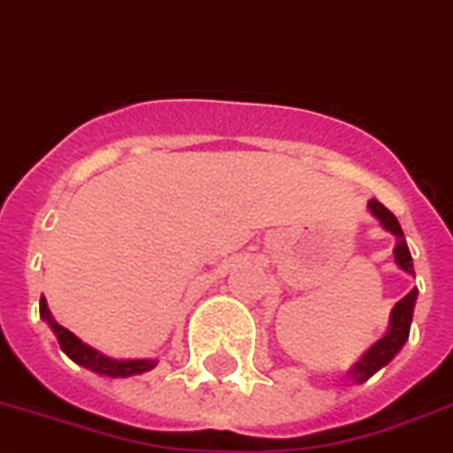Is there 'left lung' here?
I'll return each mask as SVG.
<instances>
[{"label":"left lung","instance_id":"1","mask_svg":"<svg viewBox=\"0 0 453 453\" xmlns=\"http://www.w3.org/2000/svg\"><path fill=\"white\" fill-rule=\"evenodd\" d=\"M370 212L375 214L380 224H382L384 229L389 231L396 236V248H394V260L399 265L401 270L408 272V274H416L413 272V257L408 253L406 239H403V231H401L399 219L394 217L382 203H377V200H370L368 203ZM418 298V288H411L403 298H401L399 303L394 305L392 318H389V332L375 343V346H370L365 356L349 370V377H351L353 382H365L370 377L375 375L377 370L384 368L389 360L401 351V346L408 342V332H411V319H413V305H416Z\"/></svg>","mask_w":453,"mask_h":453}]
</instances>
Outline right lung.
Returning <instances> with one entry per match:
<instances>
[{
	"instance_id": "1",
	"label": "right lung",
	"mask_w": 453,
	"mask_h": 453,
	"mask_svg": "<svg viewBox=\"0 0 453 453\" xmlns=\"http://www.w3.org/2000/svg\"><path fill=\"white\" fill-rule=\"evenodd\" d=\"M40 318L45 319L47 325L52 327L54 336L59 339L61 351L66 353L73 363L83 365V368L93 370L97 375H107V377H131V375H141V372H148L157 365V360H117L104 356V353L95 351L93 346H88L78 339L73 332H69L66 327H61L59 322L52 318V312L47 308L45 296L40 298Z\"/></svg>"
}]
</instances>
